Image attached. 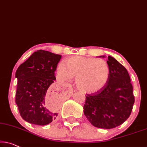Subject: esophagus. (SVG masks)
<instances>
[{"label": "esophagus", "instance_id": "34e87169", "mask_svg": "<svg viewBox=\"0 0 147 147\" xmlns=\"http://www.w3.org/2000/svg\"><path fill=\"white\" fill-rule=\"evenodd\" d=\"M67 86L69 87V88H71V86L70 84H67Z\"/></svg>", "mask_w": 147, "mask_h": 147}]
</instances>
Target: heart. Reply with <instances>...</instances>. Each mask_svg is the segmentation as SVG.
Segmentation results:
<instances>
[{
	"instance_id": "heart-1",
	"label": "heart",
	"mask_w": 147,
	"mask_h": 147,
	"mask_svg": "<svg viewBox=\"0 0 147 147\" xmlns=\"http://www.w3.org/2000/svg\"><path fill=\"white\" fill-rule=\"evenodd\" d=\"M110 69L105 60L74 56L59 63L57 75L62 80L76 78V84L82 92L93 93L103 88L109 78Z\"/></svg>"
}]
</instances>
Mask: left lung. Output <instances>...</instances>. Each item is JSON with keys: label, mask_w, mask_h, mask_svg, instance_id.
Segmentation results:
<instances>
[{"label": "left lung", "mask_w": 147, "mask_h": 147, "mask_svg": "<svg viewBox=\"0 0 147 147\" xmlns=\"http://www.w3.org/2000/svg\"><path fill=\"white\" fill-rule=\"evenodd\" d=\"M107 63L110 69L109 80L101 90L87 94L84 113L94 127L113 129L129 117L135 97L127 69L112 56H108Z\"/></svg>", "instance_id": "8db88e82"}]
</instances>
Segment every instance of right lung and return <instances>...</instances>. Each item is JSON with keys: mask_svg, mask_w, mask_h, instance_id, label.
<instances>
[{"mask_svg": "<svg viewBox=\"0 0 147 147\" xmlns=\"http://www.w3.org/2000/svg\"><path fill=\"white\" fill-rule=\"evenodd\" d=\"M61 58L48 51L37 50L17 69L15 101L20 116L26 122L46 125L58 116L46 107V96L56 80L55 71Z\"/></svg>", "mask_w": 147, "mask_h": 147, "instance_id": "1", "label": "right lung"}]
</instances>
